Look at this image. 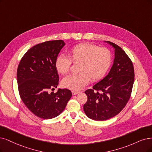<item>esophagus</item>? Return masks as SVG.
I'll list each match as a JSON object with an SVG mask.
<instances>
[{"instance_id":"obj_1","label":"esophagus","mask_w":152,"mask_h":152,"mask_svg":"<svg viewBox=\"0 0 152 152\" xmlns=\"http://www.w3.org/2000/svg\"><path fill=\"white\" fill-rule=\"evenodd\" d=\"M78 93H79V92H78V91H72V95H76V94H78Z\"/></svg>"}]
</instances>
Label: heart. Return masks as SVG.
Returning <instances> with one entry per match:
<instances>
[{
	"label": "heart",
	"mask_w": 152,
	"mask_h": 152,
	"mask_svg": "<svg viewBox=\"0 0 152 152\" xmlns=\"http://www.w3.org/2000/svg\"><path fill=\"white\" fill-rule=\"evenodd\" d=\"M69 58L59 55L54 66L59 74L65 75L71 69L72 63L78 66L77 75H69L62 81V85L71 90L79 91L90 81L96 82L104 77L112 63V54L106 48H99L89 42L81 43L69 50Z\"/></svg>",
	"instance_id": "1"
}]
</instances>
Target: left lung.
<instances>
[{
	"label": "left lung",
	"instance_id": "left-lung-1",
	"mask_svg": "<svg viewBox=\"0 0 152 152\" xmlns=\"http://www.w3.org/2000/svg\"><path fill=\"white\" fill-rule=\"evenodd\" d=\"M115 48L114 63L108 75L85 91L88 100L83 106L89 118L104 121L111 118L125 108L130 98L134 82V67L130 58L120 46Z\"/></svg>",
	"mask_w": 152,
	"mask_h": 152
}]
</instances>
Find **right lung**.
<instances>
[{"label":"right lung","instance_id":"add662e5","mask_svg":"<svg viewBox=\"0 0 152 152\" xmlns=\"http://www.w3.org/2000/svg\"><path fill=\"white\" fill-rule=\"evenodd\" d=\"M65 45L63 40L48 41L29 49L20 61L17 80L20 97L33 114L42 119H51L66 108L72 93L57 88L59 75L54 66L56 58Z\"/></svg>","mask_w":152,"mask_h":152}]
</instances>
